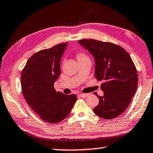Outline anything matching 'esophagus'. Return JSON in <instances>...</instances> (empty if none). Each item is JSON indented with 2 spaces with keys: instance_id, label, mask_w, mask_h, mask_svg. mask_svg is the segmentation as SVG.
Listing matches in <instances>:
<instances>
[{
  "instance_id": "34e87169",
  "label": "esophagus",
  "mask_w": 153,
  "mask_h": 153,
  "mask_svg": "<svg viewBox=\"0 0 153 153\" xmlns=\"http://www.w3.org/2000/svg\"><path fill=\"white\" fill-rule=\"evenodd\" d=\"M89 94H88V93H82V94H79V96L81 97H83V98H85V97H88Z\"/></svg>"
}]
</instances>
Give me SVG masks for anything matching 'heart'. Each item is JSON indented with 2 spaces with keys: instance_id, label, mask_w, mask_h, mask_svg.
<instances>
[{
  "instance_id": "b5f03b06",
  "label": "heart",
  "mask_w": 153,
  "mask_h": 153,
  "mask_svg": "<svg viewBox=\"0 0 153 153\" xmlns=\"http://www.w3.org/2000/svg\"><path fill=\"white\" fill-rule=\"evenodd\" d=\"M77 60H82V59H88V56L83 53H79L77 55Z\"/></svg>"
}]
</instances>
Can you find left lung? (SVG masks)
<instances>
[{
	"mask_svg": "<svg viewBox=\"0 0 153 153\" xmlns=\"http://www.w3.org/2000/svg\"><path fill=\"white\" fill-rule=\"evenodd\" d=\"M78 42L94 57L96 79L104 80L101 84L104 95H97L100 102L93 111L106 120L117 117L127 108L137 88L138 75L131 56L111 42L93 39Z\"/></svg>",
	"mask_w": 153,
	"mask_h": 153,
	"instance_id": "left-lung-1",
	"label": "left lung"
}]
</instances>
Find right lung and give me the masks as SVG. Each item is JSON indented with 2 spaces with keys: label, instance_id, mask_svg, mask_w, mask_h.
I'll use <instances>...</instances> for the list:
<instances>
[{
  "label": "right lung",
  "instance_id": "add662e5",
  "mask_svg": "<svg viewBox=\"0 0 153 153\" xmlns=\"http://www.w3.org/2000/svg\"><path fill=\"white\" fill-rule=\"evenodd\" d=\"M68 42L61 43L34 53L21 74V88L25 99L40 118L58 123L69 115L76 103V95L57 92L54 82L60 75V60Z\"/></svg>",
  "mask_w": 153,
  "mask_h": 153
}]
</instances>
